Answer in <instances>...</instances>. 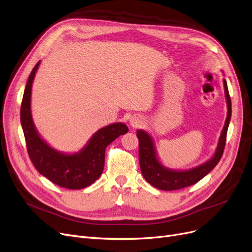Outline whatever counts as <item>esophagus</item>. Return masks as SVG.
I'll use <instances>...</instances> for the list:
<instances>
[{
  "mask_svg": "<svg viewBox=\"0 0 252 252\" xmlns=\"http://www.w3.org/2000/svg\"><path fill=\"white\" fill-rule=\"evenodd\" d=\"M131 126H133V127H137L138 126H140V124L142 123L141 121V118H139V117H137V116H133L132 118H131Z\"/></svg>",
  "mask_w": 252,
  "mask_h": 252,
  "instance_id": "esophagus-1",
  "label": "esophagus"
}]
</instances>
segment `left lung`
Instances as JSON below:
<instances>
[{"label":"left lung","instance_id":"1","mask_svg":"<svg viewBox=\"0 0 252 252\" xmlns=\"http://www.w3.org/2000/svg\"><path fill=\"white\" fill-rule=\"evenodd\" d=\"M224 88L227 99V105H228V112H227V118L225 121V126L219 140L217 152L212 160H209L206 163L202 164L196 168L184 172H174L164 168L160 164L156 157L155 149H154L152 138L148 133L144 131H137V137L139 140V163L141 173L150 184L154 188L161 190H176L188 188L194 183L199 182L203 177H205L210 170H212L222 158L225 143H226V135L228 129L229 121L231 117V100L227 88L226 80L224 79Z\"/></svg>","mask_w":252,"mask_h":252}]
</instances>
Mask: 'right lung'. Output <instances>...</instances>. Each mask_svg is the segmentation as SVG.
<instances>
[{
	"label": "right lung",
	"instance_id": "1",
	"mask_svg": "<svg viewBox=\"0 0 252 252\" xmlns=\"http://www.w3.org/2000/svg\"><path fill=\"white\" fill-rule=\"evenodd\" d=\"M39 63L40 61L30 73L21 105V123L29 158L38 173L54 184L69 189H85L101 175L105 148L117 137L127 133L128 127L125 124H113L100 128L93 135L87 147L74 155H64L51 149L38 136L30 111L32 82Z\"/></svg>",
	"mask_w": 252,
	"mask_h": 252
}]
</instances>
